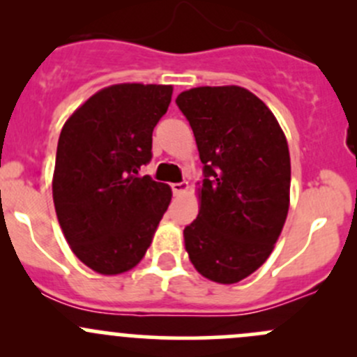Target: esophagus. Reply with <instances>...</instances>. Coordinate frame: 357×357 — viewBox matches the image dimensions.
I'll return each mask as SVG.
<instances>
[{"instance_id":"obj_1","label":"esophagus","mask_w":357,"mask_h":357,"mask_svg":"<svg viewBox=\"0 0 357 357\" xmlns=\"http://www.w3.org/2000/svg\"><path fill=\"white\" fill-rule=\"evenodd\" d=\"M171 188H172V193H174L176 197H181V195H185L186 192H188V183H172L171 185Z\"/></svg>"}]
</instances>
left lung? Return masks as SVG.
<instances>
[{
    "label": "left lung",
    "instance_id": "8db88e82",
    "mask_svg": "<svg viewBox=\"0 0 357 357\" xmlns=\"http://www.w3.org/2000/svg\"><path fill=\"white\" fill-rule=\"evenodd\" d=\"M176 103L190 121L205 179L185 248L197 271L231 285L257 271L282 235L290 207L285 132L261 98L240 86H200Z\"/></svg>",
    "mask_w": 357,
    "mask_h": 357
}]
</instances>
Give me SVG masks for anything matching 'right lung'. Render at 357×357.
Returning a JSON list of instances; mask_svg holds the SVG:
<instances>
[{"label": "right lung", "mask_w": 357, "mask_h": 357, "mask_svg": "<svg viewBox=\"0 0 357 357\" xmlns=\"http://www.w3.org/2000/svg\"><path fill=\"white\" fill-rule=\"evenodd\" d=\"M171 84L100 89L63 124L53 171L56 218L75 257L105 276L135 268L171 204V186L139 178Z\"/></svg>", "instance_id": "right-lung-1"}]
</instances>
